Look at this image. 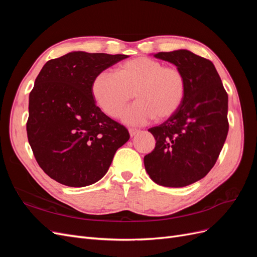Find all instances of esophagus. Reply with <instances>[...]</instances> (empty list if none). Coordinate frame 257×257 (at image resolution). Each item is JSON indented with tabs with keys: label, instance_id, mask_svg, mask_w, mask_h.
Segmentation results:
<instances>
[{
	"label": "esophagus",
	"instance_id": "1",
	"mask_svg": "<svg viewBox=\"0 0 257 257\" xmlns=\"http://www.w3.org/2000/svg\"><path fill=\"white\" fill-rule=\"evenodd\" d=\"M128 133H130V136H131V137H133V136H135L136 134L139 133V131L136 130V128H130V130H128Z\"/></svg>",
	"mask_w": 257,
	"mask_h": 257
}]
</instances>
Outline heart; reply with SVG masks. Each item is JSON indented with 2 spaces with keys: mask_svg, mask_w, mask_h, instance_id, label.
<instances>
[{
  "mask_svg": "<svg viewBox=\"0 0 257 257\" xmlns=\"http://www.w3.org/2000/svg\"><path fill=\"white\" fill-rule=\"evenodd\" d=\"M185 89L180 69L147 57L124 62L115 74L100 72L91 84L93 99L111 118H119L133 93L136 102L122 116L130 125H143L154 118L164 120L172 116L183 102Z\"/></svg>",
  "mask_w": 257,
  "mask_h": 257,
  "instance_id": "heart-1",
  "label": "heart"
}]
</instances>
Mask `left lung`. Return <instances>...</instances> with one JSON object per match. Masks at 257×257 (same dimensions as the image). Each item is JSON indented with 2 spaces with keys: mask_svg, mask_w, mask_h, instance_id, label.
Returning a JSON list of instances; mask_svg holds the SVG:
<instances>
[{
  "mask_svg": "<svg viewBox=\"0 0 257 257\" xmlns=\"http://www.w3.org/2000/svg\"><path fill=\"white\" fill-rule=\"evenodd\" d=\"M154 57L180 69L186 89L180 108L149 128L157 144L145 168L155 183L182 188L203 179L219 158L228 133V96L211 61L185 49Z\"/></svg>",
  "mask_w": 257,
  "mask_h": 257,
  "instance_id": "left-lung-1",
  "label": "left lung"
}]
</instances>
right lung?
<instances>
[{"label":"right lung","instance_id":"1","mask_svg":"<svg viewBox=\"0 0 257 257\" xmlns=\"http://www.w3.org/2000/svg\"><path fill=\"white\" fill-rule=\"evenodd\" d=\"M125 54L72 51L46 63L29 96L27 133L38 165L51 179L73 188L97 182L127 130L95 105L94 77Z\"/></svg>","mask_w":257,"mask_h":257}]
</instances>
